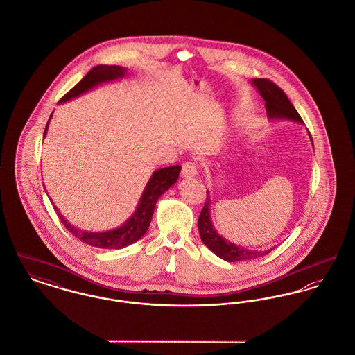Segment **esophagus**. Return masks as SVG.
I'll list each match as a JSON object with an SVG mask.
<instances>
[{
	"label": "esophagus",
	"instance_id": "esophagus-1",
	"mask_svg": "<svg viewBox=\"0 0 355 355\" xmlns=\"http://www.w3.org/2000/svg\"><path fill=\"white\" fill-rule=\"evenodd\" d=\"M198 173V166L193 162H187L182 167V175L183 178H192Z\"/></svg>",
	"mask_w": 355,
	"mask_h": 355
}]
</instances>
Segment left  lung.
<instances>
[{"label": "left lung", "mask_w": 355, "mask_h": 355, "mask_svg": "<svg viewBox=\"0 0 355 355\" xmlns=\"http://www.w3.org/2000/svg\"><path fill=\"white\" fill-rule=\"evenodd\" d=\"M252 84L255 85V88L259 91L263 100L266 101V112L271 120L284 119V120L303 123L302 117L299 116V113L294 108V105L291 104V101L288 100V97L275 83H272L267 78H254ZM309 135L311 139L310 132H309ZM311 141H313V139H311ZM209 211H211L209 209V198L207 196L205 207H203V209L199 215V220H198L199 235H200L202 242L205 243V245L215 255H218L223 261H251V259H257V258L267 255L268 252H271L275 248L274 247V248H268L266 251H254V250L243 248L241 245H236L230 241H225L214 228V224L211 222Z\"/></svg>", "instance_id": "left-lung-1"}]
</instances>
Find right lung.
<instances>
[{
	"instance_id": "1",
	"label": "right lung",
	"mask_w": 355,
	"mask_h": 355,
	"mask_svg": "<svg viewBox=\"0 0 355 355\" xmlns=\"http://www.w3.org/2000/svg\"><path fill=\"white\" fill-rule=\"evenodd\" d=\"M125 75H127V69L123 67L97 65L84 76V78L80 83H77L68 94H64L60 98V103L69 101L75 97H78L80 94H85L87 91L92 89L98 84L113 81V80L121 78ZM52 114H51V117H52ZM51 117H49V120H51ZM48 125H49V121L46 123L44 137L48 131ZM180 169H182L180 166H172L167 168L155 171L143 191V195L137 203L133 215L123 225H120L119 228L111 230V231H105V232L81 231V230L76 228L75 225L68 223L65 220V218H62V215L58 212L56 205H53V207L56 209L58 219L65 225V228L69 232H72L73 236L80 239L81 242L87 243V244H89L92 247H97V248H116V250L124 248L132 243L139 241L147 232L152 215H153L155 205L157 203L159 198L168 189L169 187L173 186L176 183Z\"/></svg>"
}]
</instances>
